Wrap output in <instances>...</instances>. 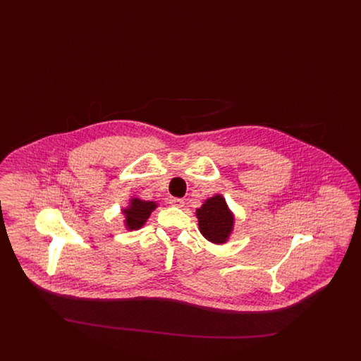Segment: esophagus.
I'll return each instance as SVG.
<instances>
[{
	"instance_id": "1",
	"label": "esophagus",
	"mask_w": 361,
	"mask_h": 361,
	"mask_svg": "<svg viewBox=\"0 0 361 361\" xmlns=\"http://www.w3.org/2000/svg\"><path fill=\"white\" fill-rule=\"evenodd\" d=\"M169 203L174 207L184 206V200H183V199H178V197H171V199H169Z\"/></svg>"
}]
</instances>
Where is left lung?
<instances>
[{"label":"left lung","instance_id":"1","mask_svg":"<svg viewBox=\"0 0 361 361\" xmlns=\"http://www.w3.org/2000/svg\"><path fill=\"white\" fill-rule=\"evenodd\" d=\"M196 216L206 240L218 245L227 242L234 227V216L222 195L207 199L204 204L196 209Z\"/></svg>","mask_w":361,"mask_h":361}]
</instances>
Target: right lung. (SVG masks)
I'll return each mask as SVG.
<instances>
[{
  "mask_svg": "<svg viewBox=\"0 0 361 361\" xmlns=\"http://www.w3.org/2000/svg\"><path fill=\"white\" fill-rule=\"evenodd\" d=\"M155 208H157L155 202H145L137 197L131 199L130 206L127 207L126 209H123L124 216H126L124 224H126L127 230L140 228L143 224H146L152 211Z\"/></svg>",
  "mask_w": 361,
  "mask_h": 361,
  "instance_id": "add662e5",
  "label": "right lung"
}]
</instances>
